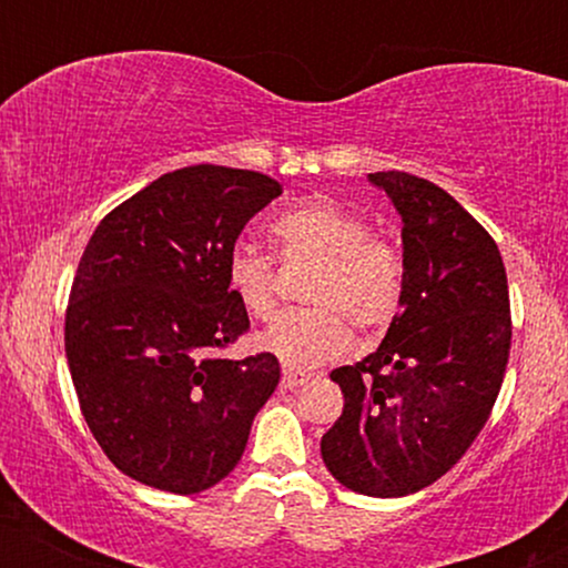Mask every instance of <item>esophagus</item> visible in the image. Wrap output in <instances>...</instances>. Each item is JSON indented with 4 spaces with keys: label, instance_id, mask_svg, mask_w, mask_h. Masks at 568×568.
Masks as SVG:
<instances>
[{
    "label": "esophagus",
    "instance_id": "34e87169",
    "mask_svg": "<svg viewBox=\"0 0 568 568\" xmlns=\"http://www.w3.org/2000/svg\"><path fill=\"white\" fill-rule=\"evenodd\" d=\"M307 382H311V374H305V371H296V368L283 371V387H288V390L307 385Z\"/></svg>",
    "mask_w": 568,
    "mask_h": 568
}]
</instances>
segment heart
Here are the masks:
<instances>
[{
  "instance_id": "b5f03b06",
  "label": "heart",
  "mask_w": 568,
  "mask_h": 568,
  "mask_svg": "<svg viewBox=\"0 0 568 568\" xmlns=\"http://www.w3.org/2000/svg\"><path fill=\"white\" fill-rule=\"evenodd\" d=\"M272 236L285 263L313 261L307 285L316 307L280 313L257 335V346L291 368H313L335 357L352 341V321L363 332H379L398 316L406 288L404 252L354 211L332 200H307L274 216ZM227 288L244 311L266 318L277 302V261L268 252L236 244L225 263Z\"/></svg>"
}]
</instances>
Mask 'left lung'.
Returning <instances> with one entry per match:
<instances>
[{
	"instance_id": "obj_1",
	"label": "left lung",
	"mask_w": 568,
	"mask_h": 568,
	"mask_svg": "<svg viewBox=\"0 0 568 568\" xmlns=\"http://www.w3.org/2000/svg\"><path fill=\"white\" fill-rule=\"evenodd\" d=\"M368 178L404 222V302L374 354L329 374L343 415L321 459L346 489L404 497L443 478L489 420L511 302L495 239L445 189L398 170Z\"/></svg>"
}]
</instances>
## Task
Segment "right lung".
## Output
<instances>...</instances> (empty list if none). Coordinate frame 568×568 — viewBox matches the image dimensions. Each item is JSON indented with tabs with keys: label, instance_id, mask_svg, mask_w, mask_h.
<instances>
[{
	"label": "right lung",
	"instance_id": "1",
	"mask_svg": "<svg viewBox=\"0 0 568 568\" xmlns=\"http://www.w3.org/2000/svg\"><path fill=\"white\" fill-rule=\"evenodd\" d=\"M277 194L252 170H175L109 211L82 252L68 368L95 443L140 484L173 495L220 484L277 387L274 354H216L250 329L227 288V252Z\"/></svg>",
	"mask_w": 568,
	"mask_h": 568
}]
</instances>
